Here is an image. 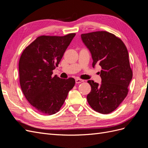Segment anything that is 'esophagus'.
<instances>
[{"label": "esophagus", "mask_w": 148, "mask_h": 148, "mask_svg": "<svg viewBox=\"0 0 148 148\" xmlns=\"http://www.w3.org/2000/svg\"><path fill=\"white\" fill-rule=\"evenodd\" d=\"M83 82V79H82L77 78V79H75V82H76V83H77V84L80 83H82V82Z\"/></svg>", "instance_id": "34e87169"}]
</instances>
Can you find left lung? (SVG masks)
Here are the masks:
<instances>
[{
  "mask_svg": "<svg viewBox=\"0 0 148 148\" xmlns=\"http://www.w3.org/2000/svg\"><path fill=\"white\" fill-rule=\"evenodd\" d=\"M96 64L101 66L99 84L88 80L91 91L87 101L91 108L103 114L115 110L127 97L133 77L128 52L123 42L114 34L104 31L81 35Z\"/></svg>",
  "mask_w": 148,
  "mask_h": 148,
  "instance_id": "8db88e82",
  "label": "left lung"
}]
</instances>
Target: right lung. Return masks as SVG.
Segmentation results:
<instances>
[{"label": "right lung", "instance_id": "obj_1", "mask_svg": "<svg viewBox=\"0 0 148 148\" xmlns=\"http://www.w3.org/2000/svg\"><path fill=\"white\" fill-rule=\"evenodd\" d=\"M75 33L41 36L25 48L19 60L20 83L26 99L39 113H57L73 88V78L52 77Z\"/></svg>", "mask_w": 148, "mask_h": 148}]
</instances>
